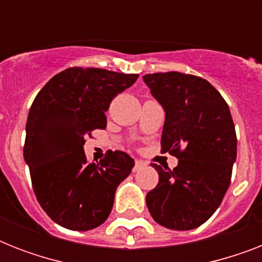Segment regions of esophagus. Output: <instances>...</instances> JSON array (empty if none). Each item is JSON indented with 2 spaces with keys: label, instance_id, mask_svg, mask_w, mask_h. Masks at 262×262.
Segmentation results:
<instances>
[{
  "label": "esophagus",
  "instance_id": "1",
  "mask_svg": "<svg viewBox=\"0 0 262 262\" xmlns=\"http://www.w3.org/2000/svg\"><path fill=\"white\" fill-rule=\"evenodd\" d=\"M144 166H145V163H144L143 160H136L135 162V167H133V171H139L140 168H143Z\"/></svg>",
  "mask_w": 262,
  "mask_h": 262
}]
</instances>
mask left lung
Listing matches in <instances>:
<instances>
[{"label":"left lung","instance_id":"1","mask_svg":"<svg viewBox=\"0 0 262 262\" xmlns=\"http://www.w3.org/2000/svg\"><path fill=\"white\" fill-rule=\"evenodd\" d=\"M163 107L162 148L178 159L170 170L158 164L159 183L147 194L156 223L171 230H193L219 208L236 160L231 113L219 91L207 80L179 72L143 76Z\"/></svg>","mask_w":262,"mask_h":262}]
</instances>
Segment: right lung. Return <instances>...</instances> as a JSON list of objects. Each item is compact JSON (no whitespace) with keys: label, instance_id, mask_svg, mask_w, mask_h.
Segmentation results:
<instances>
[{"label":"right lung","instance_id":"obj_1","mask_svg":"<svg viewBox=\"0 0 262 262\" xmlns=\"http://www.w3.org/2000/svg\"><path fill=\"white\" fill-rule=\"evenodd\" d=\"M139 75L99 68H69L39 91L28 113L24 160L35 195L50 219L73 231L103 224L115 190L135 160L122 151L107 152L88 163L85 137L106 127L111 100L135 84Z\"/></svg>","mask_w":262,"mask_h":262}]
</instances>
